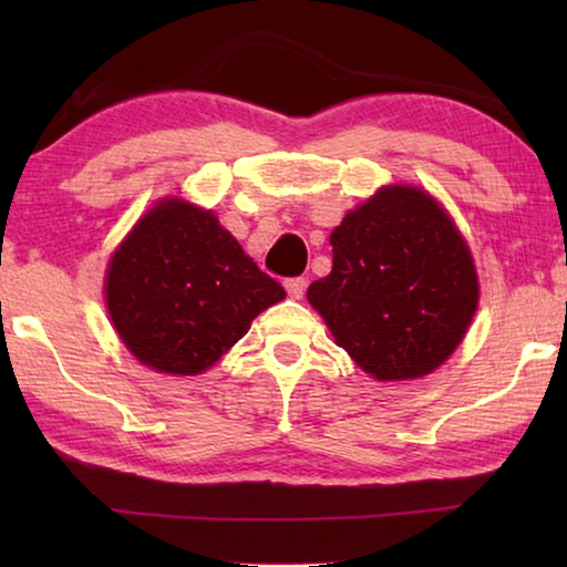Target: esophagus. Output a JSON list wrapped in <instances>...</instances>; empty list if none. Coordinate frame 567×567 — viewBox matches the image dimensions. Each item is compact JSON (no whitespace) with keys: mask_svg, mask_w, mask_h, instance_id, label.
<instances>
[{"mask_svg":"<svg viewBox=\"0 0 567 567\" xmlns=\"http://www.w3.org/2000/svg\"><path fill=\"white\" fill-rule=\"evenodd\" d=\"M305 287H307L305 277H287L285 280V290L290 292V297H295V300H300V297L305 295Z\"/></svg>","mask_w":567,"mask_h":567,"instance_id":"obj_1","label":"esophagus"}]
</instances>
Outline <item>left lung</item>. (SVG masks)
Segmentation results:
<instances>
[{"label":"left lung","instance_id":"8db88e82","mask_svg":"<svg viewBox=\"0 0 567 567\" xmlns=\"http://www.w3.org/2000/svg\"><path fill=\"white\" fill-rule=\"evenodd\" d=\"M332 270L307 300L334 342L375 380L433 372L463 340L477 307L465 239L433 197L385 187L330 235Z\"/></svg>","mask_w":567,"mask_h":567}]
</instances>
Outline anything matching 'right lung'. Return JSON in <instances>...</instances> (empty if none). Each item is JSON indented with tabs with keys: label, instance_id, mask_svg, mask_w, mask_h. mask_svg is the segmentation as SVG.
Here are the masks:
<instances>
[{
	"label": "right lung",
	"instance_id": "1",
	"mask_svg": "<svg viewBox=\"0 0 567 567\" xmlns=\"http://www.w3.org/2000/svg\"><path fill=\"white\" fill-rule=\"evenodd\" d=\"M107 310L140 362L197 375L285 297L213 213L179 199L140 219L107 270Z\"/></svg>",
	"mask_w": 567,
	"mask_h": 567
}]
</instances>
